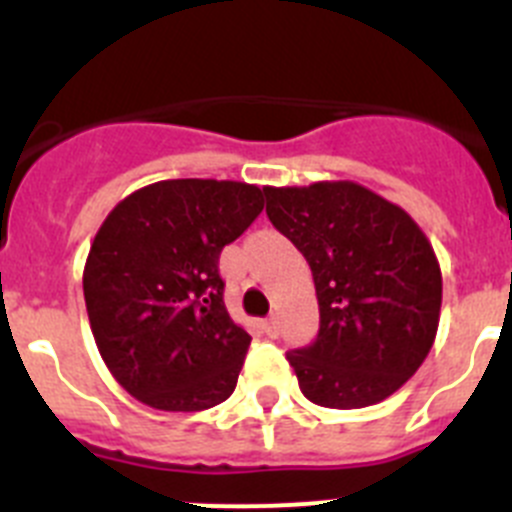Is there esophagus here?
I'll use <instances>...</instances> for the list:
<instances>
[{"label":"esophagus","instance_id":"1","mask_svg":"<svg viewBox=\"0 0 512 512\" xmlns=\"http://www.w3.org/2000/svg\"><path fill=\"white\" fill-rule=\"evenodd\" d=\"M262 329H265L267 336H278V319H275V316L265 319L262 321Z\"/></svg>","mask_w":512,"mask_h":512}]
</instances>
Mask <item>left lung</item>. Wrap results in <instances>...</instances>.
Masks as SVG:
<instances>
[{
  "mask_svg": "<svg viewBox=\"0 0 512 512\" xmlns=\"http://www.w3.org/2000/svg\"><path fill=\"white\" fill-rule=\"evenodd\" d=\"M267 216L306 257L319 336L288 352L311 403L365 408L403 388L434 347L441 267L411 216L352 181L265 188Z\"/></svg>",
  "mask_w": 512,
  "mask_h": 512,
  "instance_id": "left-lung-1",
  "label": "left lung"
}]
</instances>
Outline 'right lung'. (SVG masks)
Returning <instances> with one entry per match:
<instances>
[{
    "label": "right lung",
    "mask_w": 512,
    "mask_h": 512,
    "mask_svg": "<svg viewBox=\"0 0 512 512\" xmlns=\"http://www.w3.org/2000/svg\"><path fill=\"white\" fill-rule=\"evenodd\" d=\"M265 188L158 181L119 201L91 242L84 298L104 365L132 398L193 413L224 403L252 336L224 306L219 255L260 216Z\"/></svg>",
    "instance_id": "add662e5"
}]
</instances>
